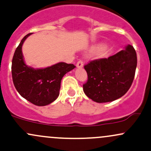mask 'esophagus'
Returning <instances> with one entry per match:
<instances>
[{"instance_id": "1", "label": "esophagus", "mask_w": 151, "mask_h": 151, "mask_svg": "<svg viewBox=\"0 0 151 151\" xmlns=\"http://www.w3.org/2000/svg\"><path fill=\"white\" fill-rule=\"evenodd\" d=\"M76 66H77V68H83V60H80L78 61Z\"/></svg>"}]
</instances>
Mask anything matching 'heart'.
Listing matches in <instances>:
<instances>
[{
  "mask_svg": "<svg viewBox=\"0 0 151 151\" xmlns=\"http://www.w3.org/2000/svg\"><path fill=\"white\" fill-rule=\"evenodd\" d=\"M91 51H96V55L98 57V58H104V57L108 55L109 52V48L107 45H103V46H101V45H96V46H93L91 48Z\"/></svg>",
  "mask_w": 151,
  "mask_h": 151,
  "instance_id": "heart-1",
  "label": "heart"
}]
</instances>
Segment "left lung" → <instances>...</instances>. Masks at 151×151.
<instances>
[{"label": "left lung", "instance_id": "8db88e82", "mask_svg": "<svg viewBox=\"0 0 151 151\" xmlns=\"http://www.w3.org/2000/svg\"><path fill=\"white\" fill-rule=\"evenodd\" d=\"M137 67V55L132 45L108 58L90 61L84 65L88 80L83 85L85 94L98 103L114 101L130 88Z\"/></svg>", "mask_w": 151, "mask_h": 151}]
</instances>
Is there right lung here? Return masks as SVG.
I'll return each instance as SVG.
<instances>
[{"instance_id": "1", "label": "right lung", "mask_w": 151, "mask_h": 151, "mask_svg": "<svg viewBox=\"0 0 151 151\" xmlns=\"http://www.w3.org/2000/svg\"><path fill=\"white\" fill-rule=\"evenodd\" d=\"M32 34L22 39L14 52L11 65L13 82L19 94L27 101L37 106H46L58 98L63 77L76 66L65 63L40 69L27 66L24 60L22 45Z\"/></svg>"}]
</instances>
